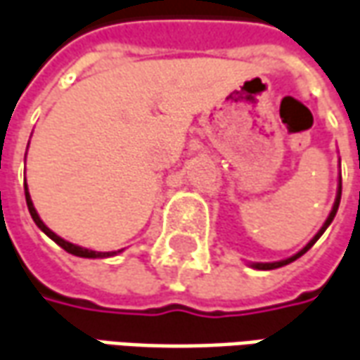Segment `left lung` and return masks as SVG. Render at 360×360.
<instances>
[{
  "instance_id": "obj_1",
  "label": "left lung",
  "mask_w": 360,
  "mask_h": 360,
  "mask_svg": "<svg viewBox=\"0 0 360 360\" xmlns=\"http://www.w3.org/2000/svg\"><path fill=\"white\" fill-rule=\"evenodd\" d=\"M339 202H341V181H339V191H337V199H335L333 211L329 212V217H327V221H325V224H323V226H321V231L317 232L314 238L307 242V246H305V248H302V250L297 252L295 256H292V258H288V260H280V262H268V264L258 262V264H252V266H254L256 270H274V268H282V266H285V264H290V262H293V260H297L300 256H303L305 252H307V250H309V248H311V246H314L315 242L319 240V236L323 234L325 229H327V226L331 224V221H333V219H335V214H337V209H339Z\"/></svg>"
}]
</instances>
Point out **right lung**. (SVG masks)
<instances>
[{
	"label": "right lung",
	"instance_id": "obj_1",
	"mask_svg": "<svg viewBox=\"0 0 360 360\" xmlns=\"http://www.w3.org/2000/svg\"><path fill=\"white\" fill-rule=\"evenodd\" d=\"M25 199H27V207H29V212H31V217H33V221L35 224L41 229V231L45 232L46 236L51 238V240H55L60 246V248H65L68 254H75V256H80V258H108V256H114L116 252H94V250H88V248H82V246H77V244H72V242H67L65 238H60L57 236L55 232L51 231V229H46V224L41 219H39V214H37L35 207H33V200L29 197V191H27L25 185ZM120 252V250H118Z\"/></svg>",
	"mask_w": 360,
	"mask_h": 360
}]
</instances>
